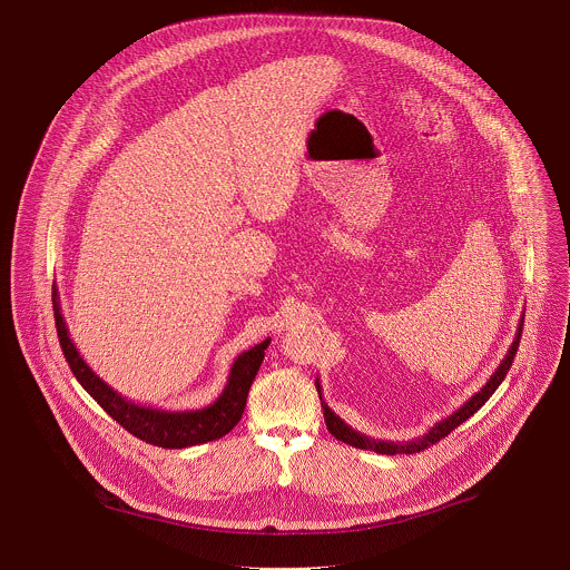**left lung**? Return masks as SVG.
<instances>
[{"label":"left lung","instance_id":"8db88e82","mask_svg":"<svg viewBox=\"0 0 570 570\" xmlns=\"http://www.w3.org/2000/svg\"><path fill=\"white\" fill-rule=\"evenodd\" d=\"M521 332H523V317H521V322H519V332H517V336H514L512 347L508 350L505 358L501 361V365L497 367V372L490 376V381H487V383L480 387V392H475L466 403H462L453 415H449L446 420L438 422L424 438H417V440H413V442H383V440H372V438H367V435L354 431L352 426H347V424L330 409L327 403H324L322 390H320V381L315 379V387H317V394H320V401H322V411H324V422H327V429H330V433H332L336 440H341V442H345V444H350V446H356V449L376 451V453H383V455L420 453V451H424L426 446H431V444L440 442L442 438H446V435H449L451 431H455L462 422H466L473 413H478V411L482 409V405H484V401H490V396L497 392V387H499V385L503 383V379L508 376V370H510V365H512V361H514V356H517V350H519Z\"/></svg>","mask_w":570,"mask_h":570}]
</instances>
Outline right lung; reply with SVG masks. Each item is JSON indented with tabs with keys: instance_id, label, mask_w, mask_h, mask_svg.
<instances>
[{
	"instance_id": "right-lung-1",
	"label": "right lung",
	"mask_w": 570,
	"mask_h": 570,
	"mask_svg": "<svg viewBox=\"0 0 570 570\" xmlns=\"http://www.w3.org/2000/svg\"><path fill=\"white\" fill-rule=\"evenodd\" d=\"M51 297H53V315H56L60 347L76 381L83 385L101 409L128 433H132L141 442H148L161 449H187V446L218 440L238 424L243 409H246L250 385L262 367L264 350L271 345L268 338L255 345L253 350L236 356V361L232 363L227 383L214 403L198 411H161V409H153V405H139L135 401H128L115 387H110L101 376L92 372V367L83 361V356L78 354V350L69 338V330L60 313V295L56 286Z\"/></svg>"
}]
</instances>
